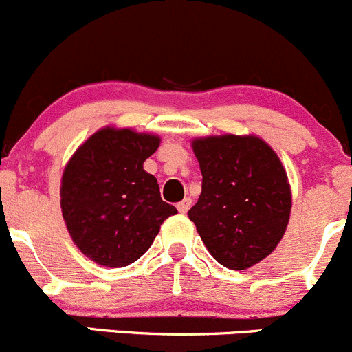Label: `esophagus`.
<instances>
[{
	"label": "esophagus",
	"instance_id": "1",
	"mask_svg": "<svg viewBox=\"0 0 352 352\" xmlns=\"http://www.w3.org/2000/svg\"><path fill=\"white\" fill-rule=\"evenodd\" d=\"M190 207H192V199H188V197H186V199H183L182 202L178 204V210H179V212H182V214L188 212Z\"/></svg>",
	"mask_w": 352,
	"mask_h": 352
}]
</instances>
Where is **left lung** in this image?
<instances>
[{
  "mask_svg": "<svg viewBox=\"0 0 352 352\" xmlns=\"http://www.w3.org/2000/svg\"><path fill=\"white\" fill-rule=\"evenodd\" d=\"M192 146L202 193L190 221L217 263L247 270L270 256L287 230L292 195L285 169L257 136H207Z\"/></svg>",
  "mask_w": 352,
  "mask_h": 352,
  "instance_id": "8db88e82",
  "label": "left lung"
}]
</instances>
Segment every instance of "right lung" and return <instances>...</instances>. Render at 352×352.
I'll use <instances>...</instances> for the list:
<instances>
[{
  "instance_id": "obj_1",
  "label": "right lung",
  "mask_w": 352,
  "mask_h": 352,
  "mask_svg": "<svg viewBox=\"0 0 352 352\" xmlns=\"http://www.w3.org/2000/svg\"><path fill=\"white\" fill-rule=\"evenodd\" d=\"M160 138L133 129L103 128L67 162L60 206L74 243L86 257L124 267L143 256L176 207L160 199L143 162Z\"/></svg>"
}]
</instances>
